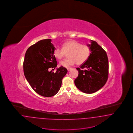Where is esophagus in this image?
I'll return each mask as SVG.
<instances>
[{
    "mask_svg": "<svg viewBox=\"0 0 133 133\" xmlns=\"http://www.w3.org/2000/svg\"><path fill=\"white\" fill-rule=\"evenodd\" d=\"M71 69H72V68H67V70H68V71H69Z\"/></svg>",
    "mask_w": 133,
    "mask_h": 133,
    "instance_id": "34e87169",
    "label": "esophagus"
}]
</instances>
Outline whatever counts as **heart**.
Segmentation results:
<instances>
[{
	"label": "heart",
	"instance_id": "1",
	"mask_svg": "<svg viewBox=\"0 0 133 133\" xmlns=\"http://www.w3.org/2000/svg\"><path fill=\"white\" fill-rule=\"evenodd\" d=\"M91 52L90 49L86 45L81 44L77 41L68 40L62 45V49L56 47L54 51V56L58 59L63 58L66 54L69 53V58L61 61L59 64L64 67H68L75 64H82L88 59Z\"/></svg>",
	"mask_w": 133,
	"mask_h": 133
}]
</instances>
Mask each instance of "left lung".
Returning a JSON list of instances; mask_svg holds the SVG:
<instances>
[{"label":"left lung","mask_w":133,"mask_h":133,"mask_svg":"<svg viewBox=\"0 0 133 133\" xmlns=\"http://www.w3.org/2000/svg\"><path fill=\"white\" fill-rule=\"evenodd\" d=\"M90 40L91 44L87 45L91 50L90 56L80 68H77L78 75L75 80L77 88L86 94L95 93L101 88L107 81L109 73L106 52L97 42Z\"/></svg>","instance_id":"left-lung-1"}]
</instances>
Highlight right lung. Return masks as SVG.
Segmentation results:
<instances>
[{"mask_svg": "<svg viewBox=\"0 0 133 133\" xmlns=\"http://www.w3.org/2000/svg\"><path fill=\"white\" fill-rule=\"evenodd\" d=\"M50 39L41 40L29 48L23 62L24 76L32 89L43 97H52L61 88L62 78L67 72L61 66L56 72L49 71L55 69L57 65L54 55L55 47Z\"/></svg>", "mask_w": 133, "mask_h": 133, "instance_id": "add662e5", "label": "right lung"}]
</instances>
